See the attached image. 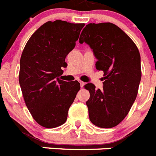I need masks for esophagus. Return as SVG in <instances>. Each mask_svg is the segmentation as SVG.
Segmentation results:
<instances>
[{"label": "esophagus", "mask_w": 156, "mask_h": 156, "mask_svg": "<svg viewBox=\"0 0 156 156\" xmlns=\"http://www.w3.org/2000/svg\"><path fill=\"white\" fill-rule=\"evenodd\" d=\"M80 87H83V85L85 84V83L84 82H83V81H80Z\"/></svg>", "instance_id": "esophagus-1"}]
</instances>
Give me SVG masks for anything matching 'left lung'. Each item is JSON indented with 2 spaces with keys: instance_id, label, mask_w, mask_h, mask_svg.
Masks as SVG:
<instances>
[{
  "instance_id": "left-lung-1",
  "label": "left lung",
  "mask_w": 156,
  "mask_h": 156,
  "mask_svg": "<svg viewBox=\"0 0 156 156\" xmlns=\"http://www.w3.org/2000/svg\"><path fill=\"white\" fill-rule=\"evenodd\" d=\"M83 42L93 49L96 69L104 73L102 90L93 83L84 85L90 92L86 102L89 118L98 127H114L124 119L137 98L140 52L131 38L111 23L87 25L80 37V43Z\"/></svg>"
}]
</instances>
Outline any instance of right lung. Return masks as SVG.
I'll return each instance as SVG.
<instances>
[{"instance_id": "right-lung-1", "label": "right lung", "mask_w": 156, "mask_h": 156, "mask_svg": "<svg viewBox=\"0 0 156 156\" xmlns=\"http://www.w3.org/2000/svg\"><path fill=\"white\" fill-rule=\"evenodd\" d=\"M84 23L48 21L30 37L20 58L19 80L34 120L46 128L65 123L80 89L78 81L60 80L66 57L76 46Z\"/></svg>"}]
</instances>
